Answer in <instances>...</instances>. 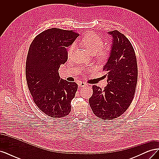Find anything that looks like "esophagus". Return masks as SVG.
<instances>
[{
  "instance_id": "1",
  "label": "esophagus",
  "mask_w": 159,
  "mask_h": 159,
  "mask_svg": "<svg viewBox=\"0 0 159 159\" xmlns=\"http://www.w3.org/2000/svg\"><path fill=\"white\" fill-rule=\"evenodd\" d=\"M79 85L80 86V87H84V86H88V85L85 82H80Z\"/></svg>"
}]
</instances>
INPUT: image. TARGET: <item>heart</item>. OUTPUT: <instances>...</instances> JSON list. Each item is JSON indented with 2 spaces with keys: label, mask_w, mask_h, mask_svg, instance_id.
<instances>
[{
  "label": "heart",
  "mask_w": 159,
  "mask_h": 159,
  "mask_svg": "<svg viewBox=\"0 0 159 159\" xmlns=\"http://www.w3.org/2000/svg\"><path fill=\"white\" fill-rule=\"evenodd\" d=\"M82 44L86 49L92 55L97 56L98 59L103 60L108 55V52L106 49L102 48L103 46V40L96 34L90 32L86 34L81 40ZM74 49V45H71L68 50V56L70 57Z\"/></svg>",
  "instance_id": "obj_1"
}]
</instances>
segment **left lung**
<instances>
[{"label":"left lung","mask_w":159,"mask_h":159,"mask_svg":"<svg viewBox=\"0 0 159 159\" xmlns=\"http://www.w3.org/2000/svg\"><path fill=\"white\" fill-rule=\"evenodd\" d=\"M108 33L113 37V44L103 68L107 73V85L103 89L93 85V95L89 99L95 116L103 120L115 119L126 111L134 98L138 77L137 57L131 43L117 30Z\"/></svg>","instance_id":"8db88e82"}]
</instances>
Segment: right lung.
Segmentation results:
<instances>
[{"label":"right lung","mask_w":159,"mask_h":159,"mask_svg":"<svg viewBox=\"0 0 159 159\" xmlns=\"http://www.w3.org/2000/svg\"><path fill=\"white\" fill-rule=\"evenodd\" d=\"M79 36L74 30L53 28L39 34L29 48L26 62L28 89L37 107L51 117L71 111L78 84L60 78V65L68 60L66 48Z\"/></svg>","instance_id":"add662e5"}]
</instances>
